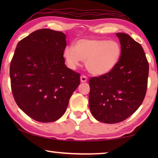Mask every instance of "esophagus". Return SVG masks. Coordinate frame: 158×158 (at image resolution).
I'll use <instances>...</instances> for the list:
<instances>
[{
	"label": "esophagus",
	"mask_w": 158,
	"mask_h": 158,
	"mask_svg": "<svg viewBox=\"0 0 158 158\" xmlns=\"http://www.w3.org/2000/svg\"><path fill=\"white\" fill-rule=\"evenodd\" d=\"M87 80H88V78H87V77L85 76V75H81V83H85L86 81H87Z\"/></svg>",
	"instance_id": "obj_1"
}]
</instances>
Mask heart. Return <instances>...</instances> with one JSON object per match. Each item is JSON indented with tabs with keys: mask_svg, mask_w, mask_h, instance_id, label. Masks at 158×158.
<instances>
[{
	"mask_svg": "<svg viewBox=\"0 0 158 158\" xmlns=\"http://www.w3.org/2000/svg\"><path fill=\"white\" fill-rule=\"evenodd\" d=\"M122 55V47L114 40H80L75 47L67 46L63 57L67 65L71 69L78 67L82 61L88 72L95 75L109 73L117 66Z\"/></svg>",
	"mask_w": 158,
	"mask_h": 158,
	"instance_id": "obj_1",
	"label": "heart"
}]
</instances>
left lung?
Here are the masks:
<instances>
[{
  "label": "left lung",
  "mask_w": 158,
  "mask_h": 158,
  "mask_svg": "<svg viewBox=\"0 0 158 158\" xmlns=\"http://www.w3.org/2000/svg\"><path fill=\"white\" fill-rule=\"evenodd\" d=\"M122 47L117 66L89 80V107L94 118L106 124L122 122L143 102L148 88L149 64L141 44L128 34L116 33Z\"/></svg>",
  "instance_id": "1"
}]
</instances>
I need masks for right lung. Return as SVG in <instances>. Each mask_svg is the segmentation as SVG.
I'll return each mask as SVG.
<instances>
[{"instance_id": "1", "label": "right lung", "mask_w": 158, "mask_h": 158, "mask_svg": "<svg viewBox=\"0 0 158 158\" xmlns=\"http://www.w3.org/2000/svg\"><path fill=\"white\" fill-rule=\"evenodd\" d=\"M66 35L42 29L17 44L10 65V85L19 107L40 122H55L65 112L80 84V73L64 64Z\"/></svg>"}]
</instances>
